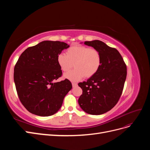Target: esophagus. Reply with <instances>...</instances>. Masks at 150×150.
Segmentation results:
<instances>
[{"label": "esophagus", "mask_w": 150, "mask_h": 150, "mask_svg": "<svg viewBox=\"0 0 150 150\" xmlns=\"http://www.w3.org/2000/svg\"><path fill=\"white\" fill-rule=\"evenodd\" d=\"M72 87L74 88V87H76V86H77V85H78V84L76 83H72Z\"/></svg>", "instance_id": "esophagus-1"}]
</instances>
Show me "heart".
<instances>
[{"mask_svg": "<svg viewBox=\"0 0 150 150\" xmlns=\"http://www.w3.org/2000/svg\"><path fill=\"white\" fill-rule=\"evenodd\" d=\"M57 61L61 70L67 72L74 66L75 69L64 74L66 79L71 81H78L96 74L101 65V55L98 50L80 45L70 47L66 55L59 54Z\"/></svg>", "mask_w": 150, "mask_h": 150, "instance_id": "obj_1", "label": "heart"}]
</instances>
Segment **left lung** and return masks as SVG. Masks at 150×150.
<instances>
[{"mask_svg":"<svg viewBox=\"0 0 150 150\" xmlns=\"http://www.w3.org/2000/svg\"><path fill=\"white\" fill-rule=\"evenodd\" d=\"M84 44L101 53V65L96 74L78 84L83 89L78 103L86 113L100 115L111 110L118 101L126 78V66L117 49L101 40L85 41Z\"/></svg>","mask_w":150,"mask_h":150,"instance_id":"1","label":"left lung"}]
</instances>
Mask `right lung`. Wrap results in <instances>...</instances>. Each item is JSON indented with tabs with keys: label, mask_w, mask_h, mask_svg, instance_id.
I'll return each instance as SVG.
<instances>
[{
	"label": "right lung",
	"mask_w": 150,
	"mask_h": 150,
	"mask_svg": "<svg viewBox=\"0 0 150 150\" xmlns=\"http://www.w3.org/2000/svg\"><path fill=\"white\" fill-rule=\"evenodd\" d=\"M68 47L64 42L44 40L26 49L19 57L13 80L21 102L30 112L49 116L60 110L72 84L67 79L54 82L62 75L57 57Z\"/></svg>",
	"instance_id": "1"
}]
</instances>
